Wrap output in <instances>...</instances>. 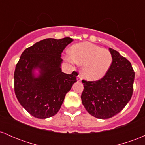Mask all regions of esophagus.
<instances>
[{
    "instance_id": "esophagus-1",
    "label": "esophagus",
    "mask_w": 145,
    "mask_h": 145,
    "mask_svg": "<svg viewBox=\"0 0 145 145\" xmlns=\"http://www.w3.org/2000/svg\"><path fill=\"white\" fill-rule=\"evenodd\" d=\"M81 80H82V77H81V76L78 75V76H77V81L78 82H80Z\"/></svg>"
}]
</instances>
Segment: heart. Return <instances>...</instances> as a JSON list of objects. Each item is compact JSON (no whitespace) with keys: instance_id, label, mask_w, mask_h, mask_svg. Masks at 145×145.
<instances>
[{"instance_id":"1","label":"heart","mask_w":145,"mask_h":145,"mask_svg":"<svg viewBox=\"0 0 145 145\" xmlns=\"http://www.w3.org/2000/svg\"><path fill=\"white\" fill-rule=\"evenodd\" d=\"M70 56L65 60L70 63L82 65V74L89 80H98L107 74L112 63L108 50L103 49L89 42L75 44L69 49Z\"/></svg>"}]
</instances>
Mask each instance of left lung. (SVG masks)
I'll use <instances>...</instances> for the list:
<instances>
[{
  "instance_id": "8db88e82",
  "label": "left lung",
  "mask_w": 145,
  "mask_h": 145,
  "mask_svg": "<svg viewBox=\"0 0 145 145\" xmlns=\"http://www.w3.org/2000/svg\"><path fill=\"white\" fill-rule=\"evenodd\" d=\"M112 63L108 71L97 81L83 80V106L97 119H106L120 112L133 93L134 73L130 62L117 51L109 48Z\"/></svg>"
}]
</instances>
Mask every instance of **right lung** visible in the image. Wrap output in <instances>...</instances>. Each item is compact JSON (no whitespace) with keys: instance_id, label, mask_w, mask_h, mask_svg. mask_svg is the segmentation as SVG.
<instances>
[{"instance_id":"right-lung-1","label":"right lung","mask_w":145,"mask_h":145,"mask_svg":"<svg viewBox=\"0 0 145 145\" xmlns=\"http://www.w3.org/2000/svg\"><path fill=\"white\" fill-rule=\"evenodd\" d=\"M72 41L70 37L45 39L21 54L14 72L15 93L21 106L35 117L55 115L77 81V73L65 74L61 68V53Z\"/></svg>"}]
</instances>
